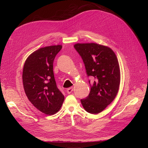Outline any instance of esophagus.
Here are the masks:
<instances>
[{
    "instance_id": "obj_1",
    "label": "esophagus",
    "mask_w": 148,
    "mask_h": 148,
    "mask_svg": "<svg viewBox=\"0 0 148 148\" xmlns=\"http://www.w3.org/2000/svg\"><path fill=\"white\" fill-rule=\"evenodd\" d=\"M67 93L68 94H71L72 93V92L73 91V88H69L68 89H67Z\"/></svg>"
}]
</instances>
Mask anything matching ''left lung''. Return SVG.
Segmentation results:
<instances>
[{
  "instance_id": "obj_1",
  "label": "left lung",
  "mask_w": 148,
  "mask_h": 148,
  "mask_svg": "<svg viewBox=\"0 0 148 148\" xmlns=\"http://www.w3.org/2000/svg\"><path fill=\"white\" fill-rule=\"evenodd\" d=\"M75 50L81 56L89 80V95L81 99L87 112L97 114L109 105L118 94L120 84V69L115 53L107 47L95 43L76 44Z\"/></svg>"
}]
</instances>
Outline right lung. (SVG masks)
I'll return each instance as SVG.
<instances>
[{
	"label": "right lung",
	"instance_id": "1",
	"mask_svg": "<svg viewBox=\"0 0 148 148\" xmlns=\"http://www.w3.org/2000/svg\"><path fill=\"white\" fill-rule=\"evenodd\" d=\"M62 47L58 45L38 49L27 58L23 67L26 95L37 109L46 114L57 113L64 101L53 73L54 59Z\"/></svg>",
	"mask_w": 148,
	"mask_h": 148
}]
</instances>
